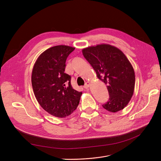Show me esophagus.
Listing matches in <instances>:
<instances>
[{
    "label": "esophagus",
    "instance_id": "1",
    "mask_svg": "<svg viewBox=\"0 0 161 161\" xmlns=\"http://www.w3.org/2000/svg\"><path fill=\"white\" fill-rule=\"evenodd\" d=\"M90 86H91V83L89 82V81H87V82L86 83V85H85V86H84V87H85L86 89H88V88L90 87Z\"/></svg>",
    "mask_w": 161,
    "mask_h": 161
}]
</instances>
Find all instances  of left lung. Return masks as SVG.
I'll list each match as a JSON object with an SVG mask.
<instances>
[{
    "label": "left lung",
    "instance_id": "1",
    "mask_svg": "<svg viewBox=\"0 0 161 161\" xmlns=\"http://www.w3.org/2000/svg\"><path fill=\"white\" fill-rule=\"evenodd\" d=\"M82 53L97 78L107 85L109 98L103 107L113 113L125 108L135 86L134 70L129 59L119 49L106 44L84 48Z\"/></svg>",
    "mask_w": 161,
    "mask_h": 161
}]
</instances>
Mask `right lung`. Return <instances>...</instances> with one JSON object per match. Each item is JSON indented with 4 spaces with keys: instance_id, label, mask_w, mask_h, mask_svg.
Returning a JSON list of instances; mask_svg holds the SVG:
<instances>
[{
    "instance_id": "obj_1",
    "label": "right lung",
    "mask_w": 161,
    "mask_h": 161,
    "mask_svg": "<svg viewBox=\"0 0 161 161\" xmlns=\"http://www.w3.org/2000/svg\"><path fill=\"white\" fill-rule=\"evenodd\" d=\"M75 47L59 45L41 53L34 64L31 81L41 107L57 117L70 115L77 108L81 92L74 89L70 75L64 73L66 60Z\"/></svg>"
}]
</instances>
